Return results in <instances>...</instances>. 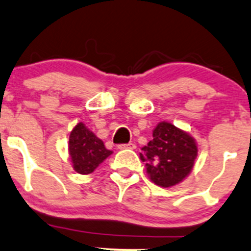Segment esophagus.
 Here are the masks:
<instances>
[{"label":"esophagus","mask_w":251,"mask_h":251,"mask_svg":"<svg viewBox=\"0 0 251 251\" xmlns=\"http://www.w3.org/2000/svg\"><path fill=\"white\" fill-rule=\"evenodd\" d=\"M135 148H136V145H135V144H133V143L120 144V145H118V149H120V150H125V149H131V150H134Z\"/></svg>","instance_id":"esophagus-1"}]
</instances>
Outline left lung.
Returning <instances> with one entry per match:
<instances>
[{"mask_svg":"<svg viewBox=\"0 0 251 251\" xmlns=\"http://www.w3.org/2000/svg\"><path fill=\"white\" fill-rule=\"evenodd\" d=\"M198 155L194 139L171 123L161 122L152 131V139L141 149L150 179L168 188L182 182L190 173Z\"/></svg>","mask_w":251,"mask_h":251,"instance_id":"8db88e82","label":"left lung"}]
</instances>
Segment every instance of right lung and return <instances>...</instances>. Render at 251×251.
I'll list each match as a JSON object with an SVG mask.
<instances>
[{"instance_id": "right-lung-1", "label": "right lung", "mask_w": 251, "mask_h": 251, "mask_svg": "<svg viewBox=\"0 0 251 251\" xmlns=\"http://www.w3.org/2000/svg\"><path fill=\"white\" fill-rule=\"evenodd\" d=\"M68 146L74 171L80 175L93 173L112 153L83 123H78L71 131Z\"/></svg>"}]
</instances>
